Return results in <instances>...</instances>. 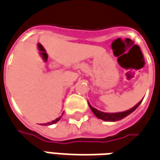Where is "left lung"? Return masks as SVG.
<instances>
[{
	"instance_id": "left-lung-1",
	"label": "left lung",
	"mask_w": 160,
	"mask_h": 160,
	"mask_svg": "<svg viewBox=\"0 0 160 160\" xmlns=\"http://www.w3.org/2000/svg\"><path fill=\"white\" fill-rule=\"evenodd\" d=\"M141 101H142V100H141ZM141 101H139L137 105H135L134 107H132V108H131V109L127 110V111L121 112H115V113L103 112L99 111V110H97L96 108L92 107L89 103H88V105H89V107H90V108H91V110L92 111V112L94 113V115H95L97 118H99V119H103V120H105V121H118V120H120V119H124L125 117H127V115L131 114V113L134 111L135 109H136V108L140 105Z\"/></svg>"
}]
</instances>
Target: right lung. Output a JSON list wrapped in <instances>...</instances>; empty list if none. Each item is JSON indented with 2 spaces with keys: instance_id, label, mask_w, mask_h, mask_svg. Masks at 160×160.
I'll use <instances>...</instances> for the list:
<instances>
[{
  "instance_id": "right-lung-1",
  "label": "right lung",
  "mask_w": 160,
  "mask_h": 160,
  "mask_svg": "<svg viewBox=\"0 0 160 160\" xmlns=\"http://www.w3.org/2000/svg\"><path fill=\"white\" fill-rule=\"evenodd\" d=\"M60 119H61V117H59V118H58V119H54V120H53V121H52V122L46 123V124H45V126H47V125H48H48H53V124H54V123H56L57 121H59V120H60Z\"/></svg>"
}]
</instances>
